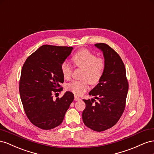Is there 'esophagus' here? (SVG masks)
Masks as SVG:
<instances>
[{"instance_id":"obj_1","label":"esophagus","mask_w":154,"mask_h":154,"mask_svg":"<svg viewBox=\"0 0 154 154\" xmlns=\"http://www.w3.org/2000/svg\"><path fill=\"white\" fill-rule=\"evenodd\" d=\"M74 100H81V98L79 97H77V95H75V97H74Z\"/></svg>"}]
</instances>
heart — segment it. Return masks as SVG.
Masks as SVG:
<instances>
[{
	"label": "heart",
	"mask_w": 154,
	"mask_h": 154,
	"mask_svg": "<svg viewBox=\"0 0 154 154\" xmlns=\"http://www.w3.org/2000/svg\"><path fill=\"white\" fill-rule=\"evenodd\" d=\"M72 59L78 67L85 69L83 78L89 80L73 81L69 83L66 88L74 94L81 95L88 89L90 81L95 83L100 80L105 68V63L103 59L97 58L96 55L87 49L77 52ZM60 69L65 79L68 80L71 78L73 68L68 61H64L61 64Z\"/></svg>",
	"instance_id": "obj_1"
}]
</instances>
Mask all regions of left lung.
<instances>
[{
  "instance_id": "left-lung-1",
  "label": "left lung",
  "mask_w": 154,
  "mask_h": 154,
  "mask_svg": "<svg viewBox=\"0 0 154 154\" xmlns=\"http://www.w3.org/2000/svg\"><path fill=\"white\" fill-rule=\"evenodd\" d=\"M95 46L103 52L105 68L99 83L89 93L98 101L96 102L94 99H83L86 108L82 117L87 127L103 131L115 125L123 113L128 83L120 56L106 44H95Z\"/></svg>"
}]
</instances>
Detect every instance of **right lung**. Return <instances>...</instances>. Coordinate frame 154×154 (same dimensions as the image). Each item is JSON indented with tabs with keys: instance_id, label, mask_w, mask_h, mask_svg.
Instances as JSON below:
<instances>
[{
	"instance_id": "1",
	"label": "right lung",
	"mask_w": 154,
	"mask_h": 154,
	"mask_svg": "<svg viewBox=\"0 0 154 154\" xmlns=\"http://www.w3.org/2000/svg\"><path fill=\"white\" fill-rule=\"evenodd\" d=\"M73 47L43 45L29 56L22 68L19 91L24 112L30 122L43 130L60 125L74 99L71 91L53 99L62 90L64 82L61 64L71 54Z\"/></svg>"
}]
</instances>
